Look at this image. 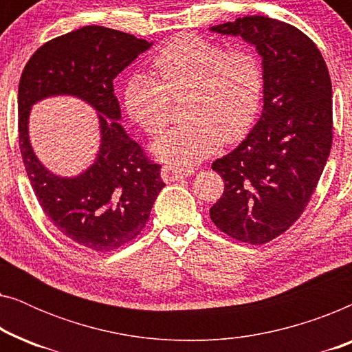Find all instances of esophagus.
<instances>
[{
	"mask_svg": "<svg viewBox=\"0 0 352 352\" xmlns=\"http://www.w3.org/2000/svg\"><path fill=\"white\" fill-rule=\"evenodd\" d=\"M194 175V170L192 168H177L171 165H165L162 168V177L163 181L171 182V181H179L182 177H187Z\"/></svg>",
	"mask_w": 352,
	"mask_h": 352,
	"instance_id": "1",
	"label": "esophagus"
}]
</instances>
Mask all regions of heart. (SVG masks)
Here are the masks:
<instances>
[{
    "mask_svg": "<svg viewBox=\"0 0 352 352\" xmlns=\"http://www.w3.org/2000/svg\"><path fill=\"white\" fill-rule=\"evenodd\" d=\"M158 75L134 74L124 86V105L139 126L160 134L173 118V99H184L186 122L157 139L163 160L194 165L252 128L261 107L264 74L252 47L226 50L218 41L177 35L153 57Z\"/></svg>",
    "mask_w": 352,
    "mask_h": 352,
    "instance_id": "b5f03b06",
    "label": "heart"
}]
</instances>
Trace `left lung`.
I'll return each mask as SVG.
<instances>
[{"label":"left lung","mask_w":352,"mask_h":352,"mask_svg":"<svg viewBox=\"0 0 352 352\" xmlns=\"http://www.w3.org/2000/svg\"><path fill=\"white\" fill-rule=\"evenodd\" d=\"M240 36L263 57V113L237 148L211 168L224 179L210 208L221 232L261 245L300 218L330 155L331 81L314 41L290 23L248 16L210 28Z\"/></svg>","instance_id":"1"}]
</instances>
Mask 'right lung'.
Here are the masks:
<instances>
[{"mask_svg": "<svg viewBox=\"0 0 352 352\" xmlns=\"http://www.w3.org/2000/svg\"><path fill=\"white\" fill-rule=\"evenodd\" d=\"M151 46L129 33L86 25L38 47L19 83V146L33 192L62 234L96 252H110L138 237L165 187L160 165L148 160L120 124L113 94L117 75ZM51 95H74L98 112L100 152L78 177L54 175L31 148V105Z\"/></svg>", "mask_w": 352, "mask_h": 352, "instance_id": "obj_1", "label": "right lung"}]
</instances>
